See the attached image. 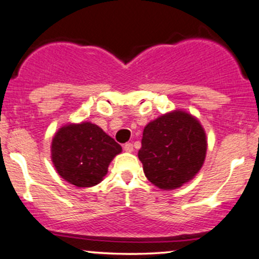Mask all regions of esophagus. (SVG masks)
Segmentation results:
<instances>
[{
  "mask_svg": "<svg viewBox=\"0 0 259 259\" xmlns=\"http://www.w3.org/2000/svg\"><path fill=\"white\" fill-rule=\"evenodd\" d=\"M123 148H124V151H125V152H133V151H134L133 144H130V142H127V144L124 145Z\"/></svg>",
  "mask_w": 259,
  "mask_h": 259,
  "instance_id": "1",
  "label": "esophagus"
}]
</instances>
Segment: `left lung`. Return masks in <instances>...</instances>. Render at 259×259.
Here are the masks:
<instances>
[{"instance_id":"left-lung-1","label":"left lung","mask_w":259,"mask_h":259,"mask_svg":"<svg viewBox=\"0 0 259 259\" xmlns=\"http://www.w3.org/2000/svg\"><path fill=\"white\" fill-rule=\"evenodd\" d=\"M139 159L146 178L162 190L179 189L201 170L207 136L200 120L183 109L162 114L142 133Z\"/></svg>"}]
</instances>
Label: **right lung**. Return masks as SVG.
I'll use <instances>...</instances> for the list:
<instances>
[{
	"mask_svg": "<svg viewBox=\"0 0 259 259\" xmlns=\"http://www.w3.org/2000/svg\"><path fill=\"white\" fill-rule=\"evenodd\" d=\"M121 146L91 121L59 127L51 144V159L57 173L76 187L100 184Z\"/></svg>",
	"mask_w": 259,
	"mask_h": 259,
	"instance_id": "obj_1",
	"label": "right lung"
}]
</instances>
